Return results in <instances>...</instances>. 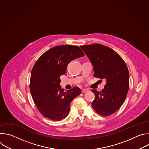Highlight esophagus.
Instances as JSON below:
<instances>
[{
  "mask_svg": "<svg viewBox=\"0 0 149 149\" xmlns=\"http://www.w3.org/2000/svg\"><path fill=\"white\" fill-rule=\"evenodd\" d=\"M88 91V89H82V93H87Z\"/></svg>",
  "mask_w": 149,
  "mask_h": 149,
  "instance_id": "esophagus-1",
  "label": "esophagus"
}]
</instances>
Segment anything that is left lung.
Returning <instances> with one entry per match:
<instances>
[{
  "instance_id": "8db88e82",
  "label": "left lung",
  "mask_w": 149,
  "mask_h": 149,
  "mask_svg": "<svg viewBox=\"0 0 149 149\" xmlns=\"http://www.w3.org/2000/svg\"><path fill=\"white\" fill-rule=\"evenodd\" d=\"M93 66L94 77L105 81L101 92L93 90L92 107L101 116L116 112L124 103L129 89V72L125 62L112 49L95 44L81 46Z\"/></svg>"
}]
</instances>
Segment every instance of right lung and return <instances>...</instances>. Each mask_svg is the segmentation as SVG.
Returning a JSON list of instances; mask_svg holds the SVG:
<instances>
[{"label":"right lung","instance_id":"add662e5","mask_svg":"<svg viewBox=\"0 0 149 149\" xmlns=\"http://www.w3.org/2000/svg\"><path fill=\"white\" fill-rule=\"evenodd\" d=\"M84 55L77 46L54 47L42 54L34 65L31 77L30 91L39 112L52 121L66 118L71 101L81 94L78 87L65 91L60 86V77L66 73L68 63Z\"/></svg>","mask_w":149,"mask_h":149}]
</instances>
